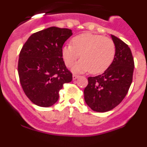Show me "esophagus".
Wrapping results in <instances>:
<instances>
[{"mask_svg": "<svg viewBox=\"0 0 147 147\" xmlns=\"http://www.w3.org/2000/svg\"><path fill=\"white\" fill-rule=\"evenodd\" d=\"M79 77H80V76L76 74H73V80H76V79H78Z\"/></svg>", "mask_w": 147, "mask_h": 147, "instance_id": "1", "label": "esophagus"}]
</instances>
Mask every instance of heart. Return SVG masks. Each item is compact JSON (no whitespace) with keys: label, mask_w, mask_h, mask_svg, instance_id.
Here are the masks:
<instances>
[{"label":"heart","mask_w":147,"mask_h":147,"mask_svg":"<svg viewBox=\"0 0 147 147\" xmlns=\"http://www.w3.org/2000/svg\"><path fill=\"white\" fill-rule=\"evenodd\" d=\"M115 53V44L112 39L90 33L77 35L71 40V45L67 44L62 49V58L67 67L72 66L81 57L74 71L92 74L106 71L113 62Z\"/></svg>","instance_id":"1"}]
</instances>
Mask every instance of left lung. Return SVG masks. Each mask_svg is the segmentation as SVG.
Listing matches in <instances>:
<instances>
[{
	"label": "left lung",
	"mask_w": 147,
	"mask_h": 147,
	"mask_svg": "<svg viewBox=\"0 0 147 147\" xmlns=\"http://www.w3.org/2000/svg\"><path fill=\"white\" fill-rule=\"evenodd\" d=\"M116 53L111 65L101 75L88 78L84 90L87 105L93 111L107 112L119 105L128 93L134 71V59L129 46L111 35Z\"/></svg>",
	"instance_id": "1"
}]
</instances>
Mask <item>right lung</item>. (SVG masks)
<instances>
[{
    "label": "right lung",
    "instance_id": "1",
    "mask_svg": "<svg viewBox=\"0 0 147 147\" xmlns=\"http://www.w3.org/2000/svg\"><path fill=\"white\" fill-rule=\"evenodd\" d=\"M71 35L69 28L52 26L34 33L23 45L18 75L23 91L34 105L52 106L63 85L72 80L62 56V46Z\"/></svg>",
    "mask_w": 147,
    "mask_h": 147
}]
</instances>
